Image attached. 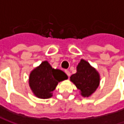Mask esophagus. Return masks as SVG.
<instances>
[{"instance_id": "esophagus-1", "label": "esophagus", "mask_w": 124, "mask_h": 124, "mask_svg": "<svg viewBox=\"0 0 124 124\" xmlns=\"http://www.w3.org/2000/svg\"><path fill=\"white\" fill-rule=\"evenodd\" d=\"M64 72H65V73L67 74V75L68 77H70V71H69V70H64Z\"/></svg>"}]
</instances>
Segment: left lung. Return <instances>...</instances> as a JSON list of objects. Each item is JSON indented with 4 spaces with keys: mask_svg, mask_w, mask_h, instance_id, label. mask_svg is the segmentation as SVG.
I'll return each instance as SVG.
<instances>
[{
    "mask_svg": "<svg viewBox=\"0 0 124 124\" xmlns=\"http://www.w3.org/2000/svg\"><path fill=\"white\" fill-rule=\"evenodd\" d=\"M70 80L81 91V95L88 97L98 88L100 77L98 72L84 60L77 67V72L70 77Z\"/></svg>",
    "mask_w": 124,
    "mask_h": 124,
    "instance_id": "obj_1",
    "label": "left lung"
}]
</instances>
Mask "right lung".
<instances>
[{"label": "right lung", "mask_w": 124, "mask_h": 124, "mask_svg": "<svg viewBox=\"0 0 124 124\" xmlns=\"http://www.w3.org/2000/svg\"><path fill=\"white\" fill-rule=\"evenodd\" d=\"M67 79V75L60 70L53 69L47 61L35 68L29 76V85L39 98H49L59 82Z\"/></svg>", "instance_id": "add662e5"}]
</instances>
